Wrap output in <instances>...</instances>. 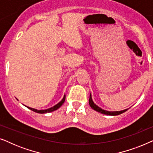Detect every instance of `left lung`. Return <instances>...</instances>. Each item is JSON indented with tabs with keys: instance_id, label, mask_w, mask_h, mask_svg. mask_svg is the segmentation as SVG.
<instances>
[{
	"instance_id": "1",
	"label": "left lung",
	"mask_w": 153,
	"mask_h": 153,
	"mask_svg": "<svg viewBox=\"0 0 153 153\" xmlns=\"http://www.w3.org/2000/svg\"><path fill=\"white\" fill-rule=\"evenodd\" d=\"M89 104H90V106H91V107L93 108V109L96 111L100 112V113H101V114H103L105 115H108V116H117V115H120L121 114H123V113L125 112L127 110V109H125L123 111H108L102 109V108L99 107V106H97L95 103H94L93 100H92L91 93V95H90Z\"/></svg>"
}]
</instances>
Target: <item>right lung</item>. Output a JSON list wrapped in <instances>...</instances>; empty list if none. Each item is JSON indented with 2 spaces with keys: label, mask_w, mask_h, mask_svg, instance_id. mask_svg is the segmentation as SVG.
<instances>
[{
  "label": "right lung",
  "mask_w": 153,
  "mask_h": 153,
  "mask_svg": "<svg viewBox=\"0 0 153 153\" xmlns=\"http://www.w3.org/2000/svg\"><path fill=\"white\" fill-rule=\"evenodd\" d=\"M65 95L64 96L63 98H62V100L59 102V103H58L56 105L53 106V107H51V108H48V109H45V110H37V109H35V108H33L30 107H28V108H29V109L33 111L34 112L38 113V114H47V113L53 111H56V110H57L58 108H59L60 106L62 105V104L65 102Z\"/></svg>",
  "instance_id": "1"
}]
</instances>
